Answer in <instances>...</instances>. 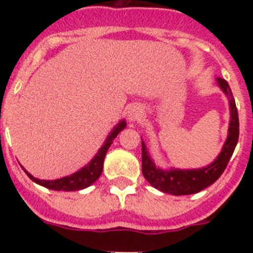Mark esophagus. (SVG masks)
<instances>
[{
    "mask_svg": "<svg viewBox=\"0 0 253 253\" xmlns=\"http://www.w3.org/2000/svg\"><path fill=\"white\" fill-rule=\"evenodd\" d=\"M144 115V110H143V106L139 104H134L131 106H129L128 109V119L130 122H138L140 120Z\"/></svg>",
    "mask_w": 253,
    "mask_h": 253,
    "instance_id": "34e87169",
    "label": "esophagus"
}]
</instances>
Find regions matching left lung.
Listing matches in <instances>:
<instances>
[{"label":"left lung","instance_id":"obj_1","mask_svg":"<svg viewBox=\"0 0 253 253\" xmlns=\"http://www.w3.org/2000/svg\"><path fill=\"white\" fill-rule=\"evenodd\" d=\"M219 87L229 99V109H231V122L228 129V138L223 146L222 152L213 163L203 169H161L156 167L147 147L142 140V172L149 184L156 189L161 190L162 193L172 194V195H190L196 194L204 190L205 187L214 184L227 167L231 160L234 148L238 142L240 135V120H238V111H237L236 102L232 96L231 87L223 78H216Z\"/></svg>","mask_w":253,"mask_h":253}]
</instances>
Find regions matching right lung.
Returning <instances> with one entry per match:
<instances>
[{
    "label": "right lung",
    "instance_id": "add662e5",
    "mask_svg": "<svg viewBox=\"0 0 253 253\" xmlns=\"http://www.w3.org/2000/svg\"><path fill=\"white\" fill-rule=\"evenodd\" d=\"M125 126H126V123H125L124 120H122V122L114 128V130L109 134V137L105 140L104 146H102L101 148H100V151L96 153V156L91 160V162L88 163L87 166H84V169H80V171L72 173V175L51 181L35 178L34 176H31L28 171H25L26 175H28L31 180L34 181V182H37V184L42 185V186L50 190H57V191H77V190L86 189V187L92 185L93 182L100 177V175H101L102 172V167H104V160L105 156H106L107 149L111 146V143L115 139L116 135H118Z\"/></svg>",
    "mask_w": 253,
    "mask_h": 253
}]
</instances>
